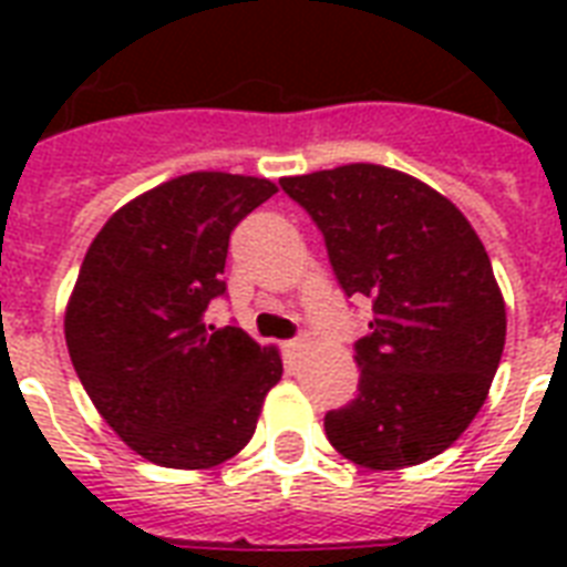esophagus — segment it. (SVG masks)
Wrapping results in <instances>:
<instances>
[{
	"mask_svg": "<svg viewBox=\"0 0 567 567\" xmlns=\"http://www.w3.org/2000/svg\"><path fill=\"white\" fill-rule=\"evenodd\" d=\"M302 350V338H297V341H288V344H285V353L288 355H297Z\"/></svg>",
	"mask_w": 567,
	"mask_h": 567,
	"instance_id": "esophagus-1",
	"label": "esophagus"
}]
</instances>
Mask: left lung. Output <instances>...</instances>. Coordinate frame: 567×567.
<instances>
[{
	"mask_svg": "<svg viewBox=\"0 0 567 567\" xmlns=\"http://www.w3.org/2000/svg\"><path fill=\"white\" fill-rule=\"evenodd\" d=\"M347 297H371L359 394L323 417L329 444L371 471L439 456L483 409L506 344L492 258L447 196L382 164L285 176Z\"/></svg>",
	"mask_w": 567,
	"mask_h": 567,
	"instance_id": "1",
	"label": "left lung"
}]
</instances>
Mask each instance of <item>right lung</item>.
<instances>
[{"label": "right lung", "mask_w": 567, "mask_h": 567, "mask_svg": "<svg viewBox=\"0 0 567 567\" xmlns=\"http://www.w3.org/2000/svg\"><path fill=\"white\" fill-rule=\"evenodd\" d=\"M276 185L196 171L135 196L87 247L64 311L84 391L137 456L208 471L256 432L282 355L238 327H208L226 291L229 235Z\"/></svg>", "instance_id": "obj_1"}]
</instances>
